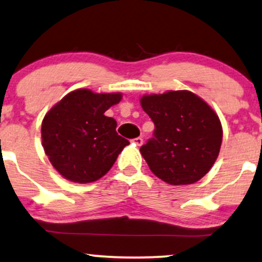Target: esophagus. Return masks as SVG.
I'll use <instances>...</instances> for the list:
<instances>
[{"label":"esophagus","instance_id":"1","mask_svg":"<svg viewBox=\"0 0 262 262\" xmlns=\"http://www.w3.org/2000/svg\"><path fill=\"white\" fill-rule=\"evenodd\" d=\"M134 142L136 143L137 146H142V144H143V138H142V137H137V138H135Z\"/></svg>","mask_w":262,"mask_h":262}]
</instances>
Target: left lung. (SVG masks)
<instances>
[{"label":"left lung","mask_w":262,"mask_h":262,"mask_svg":"<svg viewBox=\"0 0 262 262\" xmlns=\"http://www.w3.org/2000/svg\"><path fill=\"white\" fill-rule=\"evenodd\" d=\"M141 106L156 126L153 138L140 148L152 173L170 185H190L205 177L222 144L214 110L189 91L143 95Z\"/></svg>","instance_id":"left-lung-1"}]
</instances>
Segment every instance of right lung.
<instances>
[{
  "label": "right lung",
  "mask_w": 262,
  "mask_h": 262,
  "mask_svg": "<svg viewBox=\"0 0 262 262\" xmlns=\"http://www.w3.org/2000/svg\"><path fill=\"white\" fill-rule=\"evenodd\" d=\"M121 93L77 89L55 104L41 124L42 147L64 179L85 184L105 175L128 141L119 136L116 121L104 115Z\"/></svg>",
  "instance_id": "right-lung-1"
}]
</instances>
